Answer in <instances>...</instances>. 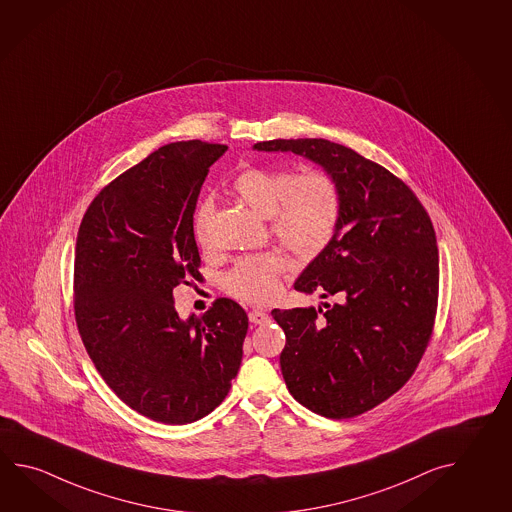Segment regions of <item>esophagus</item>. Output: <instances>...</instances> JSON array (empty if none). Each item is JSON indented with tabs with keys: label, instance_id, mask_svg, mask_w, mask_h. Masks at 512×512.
Instances as JSON below:
<instances>
[{
	"label": "esophagus",
	"instance_id": "esophagus-1",
	"mask_svg": "<svg viewBox=\"0 0 512 512\" xmlns=\"http://www.w3.org/2000/svg\"><path fill=\"white\" fill-rule=\"evenodd\" d=\"M248 317H250V323L253 324H264L270 321V315L266 312H262V310H251L248 313Z\"/></svg>",
	"mask_w": 512,
	"mask_h": 512
}]
</instances>
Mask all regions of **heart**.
Masks as SVG:
<instances>
[{
    "mask_svg": "<svg viewBox=\"0 0 512 512\" xmlns=\"http://www.w3.org/2000/svg\"><path fill=\"white\" fill-rule=\"evenodd\" d=\"M233 191L255 213L272 219L273 235L284 248L310 257L334 237L341 215V193L334 178L324 171L293 177L281 167H248L233 182ZM213 204L204 200L195 213V237L209 244ZM282 261L275 255L248 257L235 264L226 288L248 303H266L279 290Z\"/></svg>",
    "mask_w": 512,
    "mask_h": 512,
    "instance_id": "heart-1",
    "label": "heart"
}]
</instances>
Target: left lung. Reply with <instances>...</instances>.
Segmentation results:
<instances>
[{"label": "left lung", "mask_w": 512, "mask_h": 512, "mask_svg": "<svg viewBox=\"0 0 512 512\" xmlns=\"http://www.w3.org/2000/svg\"><path fill=\"white\" fill-rule=\"evenodd\" d=\"M253 149L308 158L341 193L334 237L293 284L335 303L272 315L290 394L324 418H354L396 394L425 354L438 308L434 226L403 180L350 147L297 138Z\"/></svg>", "instance_id": "1"}]
</instances>
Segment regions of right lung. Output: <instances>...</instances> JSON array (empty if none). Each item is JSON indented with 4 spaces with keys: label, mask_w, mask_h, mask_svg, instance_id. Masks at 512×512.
Listing matches in <instances>:
<instances>
[{
    "label": "right lung",
    "mask_w": 512,
    "mask_h": 512,
    "mask_svg": "<svg viewBox=\"0 0 512 512\" xmlns=\"http://www.w3.org/2000/svg\"><path fill=\"white\" fill-rule=\"evenodd\" d=\"M228 146L160 147L105 186L85 211L74 253V315L85 350L127 407L167 423L208 416L239 372L248 315L217 299L178 317L173 288L200 279L193 213Z\"/></svg>",
    "instance_id": "add662e5"
}]
</instances>
